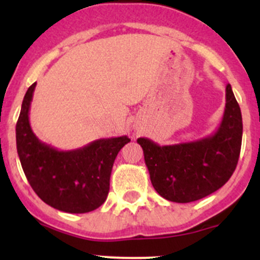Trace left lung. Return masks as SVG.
Instances as JSON below:
<instances>
[{"label": "left lung", "instance_id": "obj_1", "mask_svg": "<svg viewBox=\"0 0 260 260\" xmlns=\"http://www.w3.org/2000/svg\"><path fill=\"white\" fill-rule=\"evenodd\" d=\"M243 120L240 107L226 85V103L219 128L192 142L159 146L138 138L154 190L174 203L200 200L228 182L239 159Z\"/></svg>", "mask_w": 260, "mask_h": 260}]
</instances>
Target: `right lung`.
Returning <instances> with one entry per match:
<instances>
[{
    "label": "right lung",
    "mask_w": 260,
    "mask_h": 260,
    "mask_svg": "<svg viewBox=\"0 0 260 260\" xmlns=\"http://www.w3.org/2000/svg\"><path fill=\"white\" fill-rule=\"evenodd\" d=\"M35 86L34 83L26 91L16 124L17 153L26 179L51 208L70 214L95 210L108 196L115 157L131 140L127 136L102 138L73 151L41 142L28 120Z\"/></svg>",
    "instance_id": "add662e5"
}]
</instances>
